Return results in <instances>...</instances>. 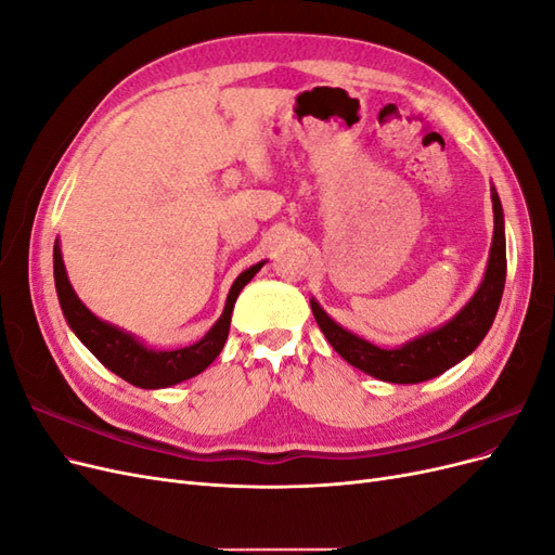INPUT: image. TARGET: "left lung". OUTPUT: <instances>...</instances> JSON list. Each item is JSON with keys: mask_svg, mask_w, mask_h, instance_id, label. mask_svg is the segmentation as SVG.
I'll use <instances>...</instances> for the list:
<instances>
[{"mask_svg": "<svg viewBox=\"0 0 555 555\" xmlns=\"http://www.w3.org/2000/svg\"><path fill=\"white\" fill-rule=\"evenodd\" d=\"M491 198L495 227L489 268H486V275L477 294L469 298V304L453 317L449 324L435 328L422 335V338H416L398 349H382L335 324L333 319L319 308L317 300H310V308L319 328H322L331 347L338 351L349 365H354L359 371L384 382L416 384L442 375L451 365L463 361L469 351H475V347L483 340V335L489 333L493 324L507 278L505 217H502V206L495 190Z\"/></svg>", "mask_w": 555, "mask_h": 555, "instance_id": "left-lung-1", "label": "left lung"}]
</instances>
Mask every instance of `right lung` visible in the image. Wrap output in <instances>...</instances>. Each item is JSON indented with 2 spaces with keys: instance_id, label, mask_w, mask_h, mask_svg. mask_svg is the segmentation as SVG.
Here are the masks:
<instances>
[{
  "instance_id": "right-lung-1",
  "label": "right lung",
  "mask_w": 555,
  "mask_h": 555,
  "mask_svg": "<svg viewBox=\"0 0 555 555\" xmlns=\"http://www.w3.org/2000/svg\"><path fill=\"white\" fill-rule=\"evenodd\" d=\"M261 266L263 261L247 268L245 273L236 278L227 296L222 317L217 319V324L196 345L173 349V351H155L141 345L133 335L102 322V319H96L86 306H82L80 298L72 289L69 278H66L60 245L55 243V249H53L55 287H57V298H60L66 322H69L80 343L86 345L111 373H115L117 377H122L133 386H141V389H162V386H171V384L190 379L198 373H204L206 367L220 357L229 335L233 304H236V298L245 284L259 273Z\"/></svg>"
}]
</instances>
